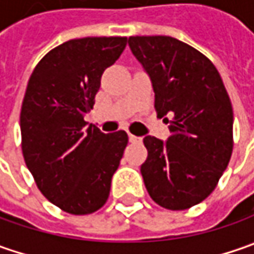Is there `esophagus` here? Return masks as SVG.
I'll use <instances>...</instances> for the list:
<instances>
[{
  "label": "esophagus",
  "mask_w": 254,
  "mask_h": 254,
  "mask_svg": "<svg viewBox=\"0 0 254 254\" xmlns=\"http://www.w3.org/2000/svg\"><path fill=\"white\" fill-rule=\"evenodd\" d=\"M128 140L131 142H141L142 138L141 137H137V135H132V134H128Z\"/></svg>",
  "instance_id": "34e87169"
}]
</instances>
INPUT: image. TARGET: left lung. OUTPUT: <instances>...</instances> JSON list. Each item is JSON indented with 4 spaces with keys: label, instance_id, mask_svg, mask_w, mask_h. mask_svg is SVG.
I'll use <instances>...</instances> for the list:
<instances>
[{
    "label": "left lung",
    "instance_id": "8db88e82",
    "mask_svg": "<svg viewBox=\"0 0 254 254\" xmlns=\"http://www.w3.org/2000/svg\"><path fill=\"white\" fill-rule=\"evenodd\" d=\"M128 46L148 74L154 107L170 128L167 141L145 135L141 175L160 206L184 210L215 190L233 150V110L209 59L171 36H130Z\"/></svg>",
    "mask_w": 254,
    "mask_h": 254
}]
</instances>
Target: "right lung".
I'll use <instances>...</instances> for the list:
<instances>
[{
    "mask_svg": "<svg viewBox=\"0 0 254 254\" xmlns=\"http://www.w3.org/2000/svg\"><path fill=\"white\" fill-rule=\"evenodd\" d=\"M127 38L72 39L36 64L21 110L25 164L48 200L72 215L100 209L128 142L84 122L103 72L123 54Z\"/></svg>",
    "mask_w": 254,
    "mask_h": 254,
    "instance_id": "obj_1",
    "label": "right lung"
}]
</instances>
